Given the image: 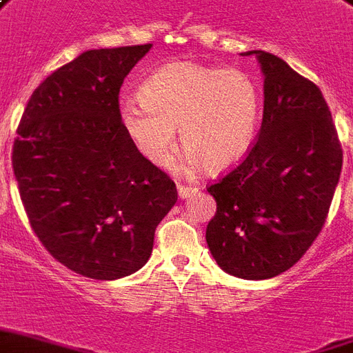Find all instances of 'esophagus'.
<instances>
[{
    "instance_id": "esophagus-1",
    "label": "esophagus",
    "mask_w": 353,
    "mask_h": 353,
    "mask_svg": "<svg viewBox=\"0 0 353 353\" xmlns=\"http://www.w3.org/2000/svg\"><path fill=\"white\" fill-rule=\"evenodd\" d=\"M194 192H198V188L196 187H190V185H177V194L181 200L188 198V196H192Z\"/></svg>"
}]
</instances>
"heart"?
<instances>
[{
  "mask_svg": "<svg viewBox=\"0 0 353 353\" xmlns=\"http://www.w3.org/2000/svg\"><path fill=\"white\" fill-rule=\"evenodd\" d=\"M261 114V92L252 75L177 61L144 79L141 98L120 101L123 133L142 157L166 165L176 131L187 150L188 168L219 174L235 166L254 144Z\"/></svg>",
  "mask_w": 353,
  "mask_h": 353,
  "instance_id": "heart-1",
  "label": "heart"
}]
</instances>
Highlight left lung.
Instances as JSON below:
<instances>
[{"label": "left lung", "mask_w": 353, "mask_h": 353, "mask_svg": "<svg viewBox=\"0 0 353 353\" xmlns=\"http://www.w3.org/2000/svg\"><path fill=\"white\" fill-rule=\"evenodd\" d=\"M265 75L257 141L241 165L207 188L216 212L207 224L224 272L268 279L302 259L326 222L343 148L320 88L283 59L254 50Z\"/></svg>", "instance_id": "left-lung-1"}]
</instances>
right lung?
<instances>
[{
    "instance_id": "add662e5",
    "label": "right lung",
    "mask_w": 353,
    "mask_h": 353,
    "mask_svg": "<svg viewBox=\"0 0 353 353\" xmlns=\"http://www.w3.org/2000/svg\"><path fill=\"white\" fill-rule=\"evenodd\" d=\"M152 44L88 50L34 88L12 146L29 224L59 263L111 281L137 272L176 183L123 133L118 94Z\"/></svg>"
}]
</instances>
